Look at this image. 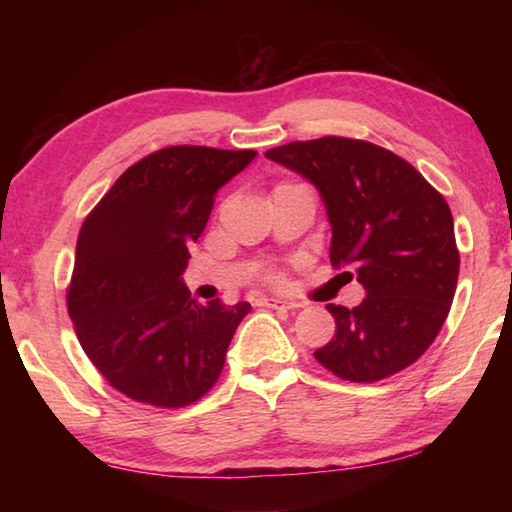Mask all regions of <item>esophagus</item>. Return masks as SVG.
Wrapping results in <instances>:
<instances>
[{
	"label": "esophagus",
	"instance_id": "obj_1",
	"mask_svg": "<svg viewBox=\"0 0 512 512\" xmlns=\"http://www.w3.org/2000/svg\"><path fill=\"white\" fill-rule=\"evenodd\" d=\"M259 305L266 309H296V307H300V305H296V302L280 300V298H262L259 300Z\"/></svg>",
	"mask_w": 512,
	"mask_h": 512
}]
</instances>
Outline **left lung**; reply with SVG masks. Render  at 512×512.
I'll return each instance as SVG.
<instances>
[{"instance_id":"left-lung-1","label":"left lung","mask_w":512,"mask_h":512,"mask_svg":"<svg viewBox=\"0 0 512 512\" xmlns=\"http://www.w3.org/2000/svg\"><path fill=\"white\" fill-rule=\"evenodd\" d=\"M323 198L329 262L366 289L359 307L327 305L336 334L314 352L345 381L370 384L418 361L436 339L458 282L454 219L420 171L393 151L350 137H320L266 151Z\"/></svg>"}]
</instances>
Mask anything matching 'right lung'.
I'll return each mask as SVG.
<instances>
[{
	"instance_id": "1",
	"label": "right lung",
	"mask_w": 512,
	"mask_h": 512,
	"mask_svg": "<svg viewBox=\"0 0 512 512\" xmlns=\"http://www.w3.org/2000/svg\"><path fill=\"white\" fill-rule=\"evenodd\" d=\"M255 155L167 146L121 173L83 221L69 318L94 368L135 402L180 409L221 375L250 305H201L180 275L216 192Z\"/></svg>"
}]
</instances>
